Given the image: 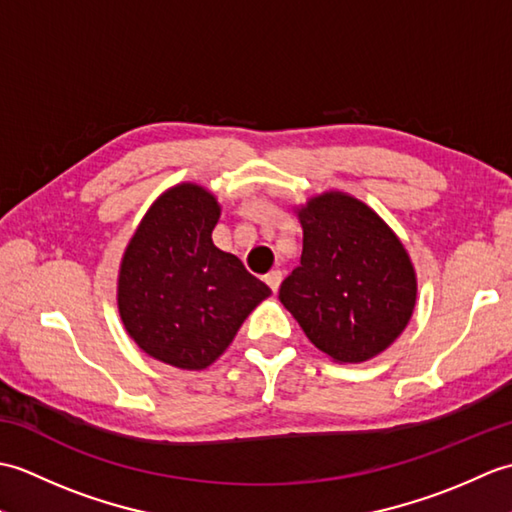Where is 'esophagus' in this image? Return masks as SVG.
I'll use <instances>...</instances> for the list:
<instances>
[{"mask_svg": "<svg viewBox=\"0 0 512 512\" xmlns=\"http://www.w3.org/2000/svg\"><path fill=\"white\" fill-rule=\"evenodd\" d=\"M264 279H266V284L270 286V290L277 292L279 286H281V279H284V275H281V270H270V273Z\"/></svg>", "mask_w": 512, "mask_h": 512, "instance_id": "esophagus-1", "label": "esophagus"}]
</instances>
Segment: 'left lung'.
<instances>
[{
  "label": "left lung",
  "instance_id": "1",
  "mask_svg": "<svg viewBox=\"0 0 512 512\" xmlns=\"http://www.w3.org/2000/svg\"><path fill=\"white\" fill-rule=\"evenodd\" d=\"M301 264L279 301L314 347L336 363H363L394 343L416 308L418 277L405 244L365 202L323 191L295 206Z\"/></svg>",
  "mask_w": 512,
  "mask_h": 512
}]
</instances>
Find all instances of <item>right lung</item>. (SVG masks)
<instances>
[{
	"label": "right lung",
	"instance_id": "right-lung-1",
	"mask_svg": "<svg viewBox=\"0 0 512 512\" xmlns=\"http://www.w3.org/2000/svg\"><path fill=\"white\" fill-rule=\"evenodd\" d=\"M222 206L180 182L149 206L118 268L116 301L127 334L156 361L200 372L233 343L270 288L213 244Z\"/></svg>",
	"mask_w": 512,
	"mask_h": 512
}]
</instances>
